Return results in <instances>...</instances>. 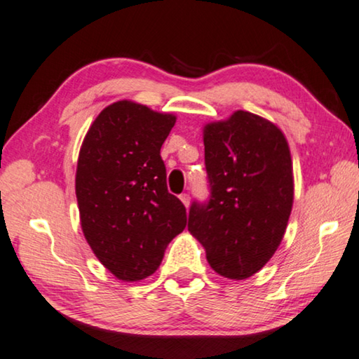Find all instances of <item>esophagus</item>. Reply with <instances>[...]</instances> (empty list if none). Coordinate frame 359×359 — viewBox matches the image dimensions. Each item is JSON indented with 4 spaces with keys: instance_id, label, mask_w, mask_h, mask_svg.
Returning a JSON list of instances; mask_svg holds the SVG:
<instances>
[{
    "instance_id": "obj_1",
    "label": "esophagus",
    "mask_w": 359,
    "mask_h": 359,
    "mask_svg": "<svg viewBox=\"0 0 359 359\" xmlns=\"http://www.w3.org/2000/svg\"><path fill=\"white\" fill-rule=\"evenodd\" d=\"M179 198H180V201L184 203L185 206H189V203H190V196H189V194H182Z\"/></svg>"
}]
</instances>
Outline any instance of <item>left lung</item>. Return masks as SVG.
I'll use <instances>...</instances> for the list:
<instances>
[{
  "instance_id": "1",
  "label": "left lung",
  "mask_w": 359,
  "mask_h": 359,
  "mask_svg": "<svg viewBox=\"0 0 359 359\" xmlns=\"http://www.w3.org/2000/svg\"><path fill=\"white\" fill-rule=\"evenodd\" d=\"M211 187L206 205L194 203L189 232L219 276L248 279L272 258L293 206V165L283 132L248 111L203 127Z\"/></svg>"
}]
</instances>
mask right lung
Listing matches in <instances>:
<instances>
[{
    "mask_svg": "<svg viewBox=\"0 0 359 359\" xmlns=\"http://www.w3.org/2000/svg\"><path fill=\"white\" fill-rule=\"evenodd\" d=\"M174 124V114L121 100L100 112L80 147V226L100 263L119 280L151 276L187 226L185 206L168 191L161 159Z\"/></svg>",
    "mask_w": 359,
    "mask_h": 359,
    "instance_id": "right-lung-1",
    "label": "right lung"
}]
</instances>
